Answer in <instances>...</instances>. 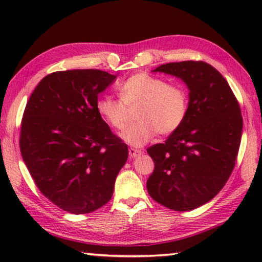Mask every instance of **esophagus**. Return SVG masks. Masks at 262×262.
Listing matches in <instances>:
<instances>
[{
  "label": "esophagus",
  "instance_id": "esophagus-1",
  "mask_svg": "<svg viewBox=\"0 0 262 262\" xmlns=\"http://www.w3.org/2000/svg\"><path fill=\"white\" fill-rule=\"evenodd\" d=\"M142 152H143L142 150H139V149H134V148L128 149V155H130L131 159H136V157L142 155Z\"/></svg>",
  "mask_w": 262,
  "mask_h": 262
}]
</instances>
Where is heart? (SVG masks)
Wrapping results in <instances>:
<instances>
[{"instance_id": "obj_1", "label": "heart", "mask_w": 262, "mask_h": 262, "mask_svg": "<svg viewBox=\"0 0 262 262\" xmlns=\"http://www.w3.org/2000/svg\"><path fill=\"white\" fill-rule=\"evenodd\" d=\"M119 100L108 96L96 102L99 116L118 131L127 123V110L135 108L136 123L123 135L132 146L148 143L156 132L161 136L174 134L186 120L189 108V95L185 85L168 83L154 75H132L118 87Z\"/></svg>"}]
</instances>
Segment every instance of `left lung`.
I'll return each instance as SVG.
<instances>
[{
	"mask_svg": "<svg viewBox=\"0 0 262 262\" xmlns=\"http://www.w3.org/2000/svg\"><path fill=\"white\" fill-rule=\"evenodd\" d=\"M154 71L187 84L189 108L179 130L146 150L155 163L146 188L161 205L191 211L214 198L230 178L241 143V108L227 80L202 60L162 64Z\"/></svg>",
	"mask_w": 262,
	"mask_h": 262,
	"instance_id": "obj_1",
	"label": "left lung"
}]
</instances>
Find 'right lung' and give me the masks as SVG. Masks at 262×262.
Listing matches in <instances>:
<instances>
[{
  "label": "right lung",
  "mask_w": 262,
  "mask_h": 262,
  "mask_svg": "<svg viewBox=\"0 0 262 262\" xmlns=\"http://www.w3.org/2000/svg\"><path fill=\"white\" fill-rule=\"evenodd\" d=\"M98 69L56 71L28 99L20 151L42 194L69 213H89L112 198L127 145L96 111L98 96L116 80Z\"/></svg>",
  "instance_id": "add662e5"
}]
</instances>
